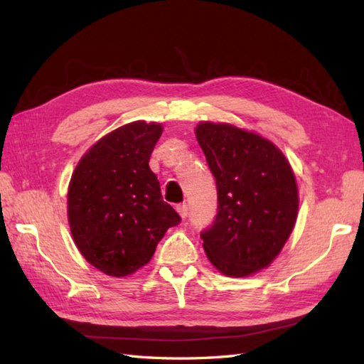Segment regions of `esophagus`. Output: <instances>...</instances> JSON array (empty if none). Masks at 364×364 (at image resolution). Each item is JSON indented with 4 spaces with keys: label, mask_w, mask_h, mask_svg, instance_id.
<instances>
[{
    "label": "esophagus",
    "mask_w": 364,
    "mask_h": 364,
    "mask_svg": "<svg viewBox=\"0 0 364 364\" xmlns=\"http://www.w3.org/2000/svg\"><path fill=\"white\" fill-rule=\"evenodd\" d=\"M176 211H178V214L181 215V219H186L188 218V205L186 203L178 205L176 206Z\"/></svg>",
    "instance_id": "34e87169"
}]
</instances>
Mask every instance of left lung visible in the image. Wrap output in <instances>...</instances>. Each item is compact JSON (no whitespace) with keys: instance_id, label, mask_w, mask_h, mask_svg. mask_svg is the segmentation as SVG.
I'll return each mask as SVG.
<instances>
[{"instance_id":"obj_1","label":"left lung","mask_w":364,"mask_h":364,"mask_svg":"<svg viewBox=\"0 0 364 364\" xmlns=\"http://www.w3.org/2000/svg\"><path fill=\"white\" fill-rule=\"evenodd\" d=\"M196 136L219 202L213 225L200 235L206 257L228 277L252 275L275 259L296 225V176L284 154L259 134L203 122Z\"/></svg>"}]
</instances>
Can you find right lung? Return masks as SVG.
Instances as JSON below:
<instances>
[{"label":"right lung","mask_w":364,"mask_h":364,"mask_svg":"<svg viewBox=\"0 0 364 364\" xmlns=\"http://www.w3.org/2000/svg\"><path fill=\"white\" fill-rule=\"evenodd\" d=\"M159 123L133 122L90 146L68 184V223L82 257L111 277L145 266L181 218L161 196L149 161Z\"/></svg>","instance_id":"add662e5"}]
</instances>
